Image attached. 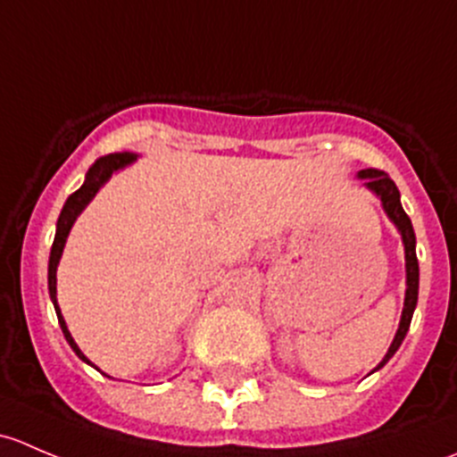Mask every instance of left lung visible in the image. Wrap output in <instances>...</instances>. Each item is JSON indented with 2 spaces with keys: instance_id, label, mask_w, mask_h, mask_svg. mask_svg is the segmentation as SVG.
<instances>
[{
  "instance_id": "8db88e82",
  "label": "left lung",
  "mask_w": 457,
  "mask_h": 457,
  "mask_svg": "<svg viewBox=\"0 0 457 457\" xmlns=\"http://www.w3.org/2000/svg\"><path fill=\"white\" fill-rule=\"evenodd\" d=\"M358 179L365 181V186L370 187L373 195L382 201V207H385L386 216L394 220V225L398 228L400 237H403L404 243V261H407V292H404V310L403 316H400V327L395 331V338L391 343L389 352L386 356L382 358L380 365L376 367L373 371L382 370L386 365L391 356L398 352V347L403 345L404 336H407L409 325H411V318H413V310L418 305V283H420V270H418V256H416V234H413V225L411 219L407 216V212L403 210V203H400V192L395 187V183L386 177L382 170L376 168H367L358 172Z\"/></svg>"
}]
</instances>
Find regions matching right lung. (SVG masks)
I'll return each mask as SVG.
<instances>
[{"label": "right lung", "instance_id": "obj_1", "mask_svg": "<svg viewBox=\"0 0 457 457\" xmlns=\"http://www.w3.org/2000/svg\"><path fill=\"white\" fill-rule=\"evenodd\" d=\"M132 161H137V154H130V152H114V154L101 156V159H96L95 163L90 165V170H87V174H86L84 186H81L79 190L72 192V195L68 196L66 205H63L62 214H59L57 234H54L53 250H50V261H48V292H50V301H53L54 312H57L59 325H62V331H63V336H66L68 345H71L72 352H75L77 356L81 358V361L87 362V365H92V362L87 361L84 353H81V349L77 347L75 338H72L71 331H68L66 320H63L62 310H59V305H57V265H59V258H62V254H63V245H66V238H68V234H71L72 225H75L77 216H79L81 212H84V207L92 201V196H95L96 192H99V187L104 186V183L108 181V179L112 177L114 172H117V170L126 168V165H130Z\"/></svg>", "mask_w": 457, "mask_h": 457}]
</instances>
